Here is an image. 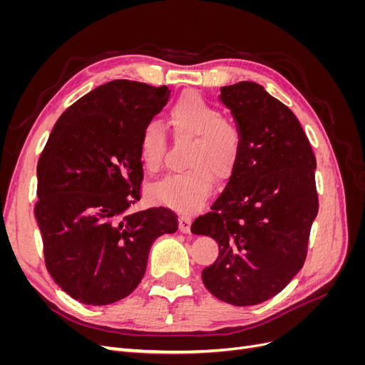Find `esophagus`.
<instances>
[{"label":"esophagus","instance_id":"obj_1","mask_svg":"<svg viewBox=\"0 0 365 365\" xmlns=\"http://www.w3.org/2000/svg\"><path fill=\"white\" fill-rule=\"evenodd\" d=\"M178 222H180V231L184 235H189L190 233V227H192V219L190 216L182 215L178 217Z\"/></svg>","mask_w":365,"mask_h":365}]
</instances>
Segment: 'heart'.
<instances>
[{
	"instance_id": "1",
	"label": "heart",
	"mask_w": 365,
	"mask_h": 365,
	"mask_svg": "<svg viewBox=\"0 0 365 365\" xmlns=\"http://www.w3.org/2000/svg\"><path fill=\"white\" fill-rule=\"evenodd\" d=\"M176 137L193 138L187 155L190 169L169 173L153 182L149 195L155 202L180 212H195L213 192L215 176L228 180L235 173L242 150V134L231 120L222 118L219 109L193 91L184 93L169 111ZM168 140L157 121L143 128L138 153L143 168L158 172L163 165Z\"/></svg>"
}]
</instances>
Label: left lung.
<instances>
[{"label":"left lung","instance_id":"obj_1","mask_svg":"<svg viewBox=\"0 0 365 365\" xmlns=\"http://www.w3.org/2000/svg\"><path fill=\"white\" fill-rule=\"evenodd\" d=\"M219 101L242 134L240 160L192 233L219 245L202 271L205 288L225 303L252 306L277 295L303 267L318 213L317 161L300 121L262 85L222 86Z\"/></svg>","mask_w":365,"mask_h":365}]
</instances>
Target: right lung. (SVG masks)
Here are the masks:
<instances>
[{
	"mask_svg": "<svg viewBox=\"0 0 365 365\" xmlns=\"http://www.w3.org/2000/svg\"><path fill=\"white\" fill-rule=\"evenodd\" d=\"M170 97L168 86L113 81L74 102L38 161L35 217L46 267L74 300L105 306L128 297L146 272L153 240L178 230L169 208L140 201L138 140Z\"/></svg>",
	"mask_w": 365,
	"mask_h": 365,
	"instance_id": "right-lung-1",
	"label": "right lung"
}]
</instances>
